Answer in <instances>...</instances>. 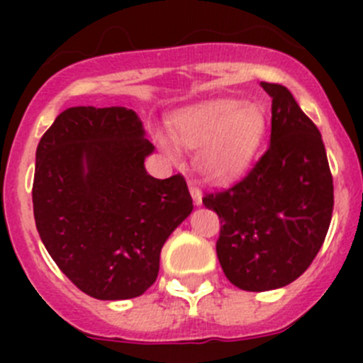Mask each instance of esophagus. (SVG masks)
<instances>
[{
  "mask_svg": "<svg viewBox=\"0 0 363 363\" xmlns=\"http://www.w3.org/2000/svg\"><path fill=\"white\" fill-rule=\"evenodd\" d=\"M189 191H191V196H192V201H194V205L196 207H200L201 205V200H203V194H201L200 189L196 187V185H189Z\"/></svg>",
  "mask_w": 363,
  "mask_h": 363,
  "instance_id": "obj_1",
  "label": "esophagus"
}]
</instances>
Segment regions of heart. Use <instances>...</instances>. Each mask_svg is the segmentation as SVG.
<instances>
[{"label":"heart","instance_id":"1","mask_svg":"<svg viewBox=\"0 0 363 363\" xmlns=\"http://www.w3.org/2000/svg\"><path fill=\"white\" fill-rule=\"evenodd\" d=\"M265 114L258 105L240 99H211L179 111L172 120V138L198 149L196 169L207 182L225 185L251 167L265 138ZM160 145L176 158L174 143L165 136Z\"/></svg>","mask_w":363,"mask_h":363}]
</instances>
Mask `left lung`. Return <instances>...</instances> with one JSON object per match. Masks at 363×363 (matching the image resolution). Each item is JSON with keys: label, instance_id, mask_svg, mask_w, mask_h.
Instances as JSON below:
<instances>
[{"label": "left lung", "instance_id": "1", "mask_svg": "<svg viewBox=\"0 0 363 363\" xmlns=\"http://www.w3.org/2000/svg\"><path fill=\"white\" fill-rule=\"evenodd\" d=\"M259 85L272 99L271 145L240 184L203 198L221 221L216 252L227 280L252 293L303 274L333 216L322 134L284 85Z\"/></svg>", "mask_w": 363, "mask_h": 363}]
</instances>
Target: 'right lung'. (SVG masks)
I'll return each instance as SVG.
<instances>
[{
  "label": "right lung",
  "mask_w": 363,
  "mask_h": 363,
  "mask_svg": "<svg viewBox=\"0 0 363 363\" xmlns=\"http://www.w3.org/2000/svg\"><path fill=\"white\" fill-rule=\"evenodd\" d=\"M152 150L142 120L127 107L67 108L38 143V233L89 296H142L158 278L163 243L192 213L184 176L147 172Z\"/></svg>",
  "instance_id": "1"
}]
</instances>
